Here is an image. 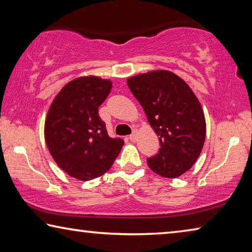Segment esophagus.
Masks as SVG:
<instances>
[{
	"label": "esophagus",
	"instance_id": "esophagus-1",
	"mask_svg": "<svg viewBox=\"0 0 252 252\" xmlns=\"http://www.w3.org/2000/svg\"><path fill=\"white\" fill-rule=\"evenodd\" d=\"M129 139L131 140V141H136V139H138V131L134 130L133 132H132V134L129 136Z\"/></svg>",
	"mask_w": 252,
	"mask_h": 252
}]
</instances>
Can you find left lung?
Here are the masks:
<instances>
[{"instance_id": "1", "label": "left lung", "mask_w": 252, "mask_h": 252, "mask_svg": "<svg viewBox=\"0 0 252 252\" xmlns=\"http://www.w3.org/2000/svg\"><path fill=\"white\" fill-rule=\"evenodd\" d=\"M126 83L159 135L161 148L147 160L149 168L164 178L182 176L195 163L206 140L198 97L180 76L167 70L131 76Z\"/></svg>"}]
</instances>
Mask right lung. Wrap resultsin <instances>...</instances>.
<instances>
[{"instance_id": "obj_1", "label": "right lung", "mask_w": 252, "mask_h": 252, "mask_svg": "<svg viewBox=\"0 0 252 252\" xmlns=\"http://www.w3.org/2000/svg\"><path fill=\"white\" fill-rule=\"evenodd\" d=\"M111 89L110 80L80 76L61 89L46 114V147L59 168L78 180L104 174L125 144L120 138H110L97 113Z\"/></svg>"}]
</instances>
